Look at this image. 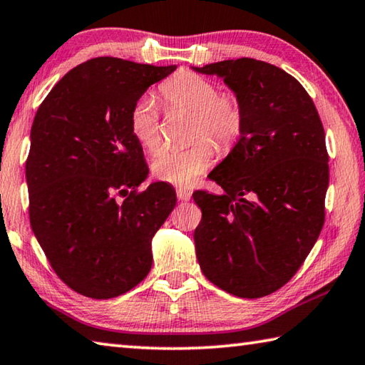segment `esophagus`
<instances>
[{
	"instance_id": "esophagus-1",
	"label": "esophagus",
	"mask_w": 365,
	"mask_h": 365,
	"mask_svg": "<svg viewBox=\"0 0 365 365\" xmlns=\"http://www.w3.org/2000/svg\"><path fill=\"white\" fill-rule=\"evenodd\" d=\"M177 197L180 201H188L191 197V191H188L187 188H177Z\"/></svg>"
}]
</instances>
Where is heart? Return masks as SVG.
I'll list each match as a JSON object with an SVG mask.
<instances>
[{
    "mask_svg": "<svg viewBox=\"0 0 365 365\" xmlns=\"http://www.w3.org/2000/svg\"><path fill=\"white\" fill-rule=\"evenodd\" d=\"M160 94L170 110L191 113V135L200 137L183 150H164L151 163L156 178L177 187L196 183L212 163L214 148L230 147L244 125L242 105L235 94H218L215 83L196 73L182 71L160 86ZM129 129L140 147L155 153L160 148V113L150 96L137 98L129 111Z\"/></svg>",
    "mask_w": 365,
    "mask_h": 365,
    "instance_id": "1",
    "label": "heart"
}]
</instances>
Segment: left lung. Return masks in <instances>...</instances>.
I'll return each instance as SVG.
<instances>
[{
	"instance_id": "obj_1",
	"label": "left lung",
	"mask_w": 365,
	"mask_h": 365,
	"mask_svg": "<svg viewBox=\"0 0 365 365\" xmlns=\"http://www.w3.org/2000/svg\"><path fill=\"white\" fill-rule=\"evenodd\" d=\"M193 70L223 78L244 110L240 140L209 174L225 193H193L202 212L197 262L225 292L269 295L292 279L322 230L329 155L321 118L303 86L271 63L242 57Z\"/></svg>"
}]
</instances>
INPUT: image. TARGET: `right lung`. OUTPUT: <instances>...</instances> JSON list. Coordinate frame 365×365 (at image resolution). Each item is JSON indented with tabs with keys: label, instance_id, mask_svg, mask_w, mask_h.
I'll list each match as a JSON object with an SVG mask.
<instances>
[{
	"label": "right lung",
	"instance_id": "right-lung-1",
	"mask_svg": "<svg viewBox=\"0 0 365 365\" xmlns=\"http://www.w3.org/2000/svg\"><path fill=\"white\" fill-rule=\"evenodd\" d=\"M175 68L91 58L52 88L33 119L25 164L31 230L56 274L84 297L123 295L151 269V240L177 196L164 182L137 190L148 168L129 111Z\"/></svg>",
	"mask_w": 365,
	"mask_h": 365
}]
</instances>
